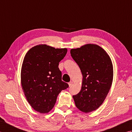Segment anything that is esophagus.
Wrapping results in <instances>:
<instances>
[{"mask_svg":"<svg viewBox=\"0 0 132 132\" xmlns=\"http://www.w3.org/2000/svg\"><path fill=\"white\" fill-rule=\"evenodd\" d=\"M68 85L69 87H71V86H72V85H73V82L72 81H70L69 83H68Z\"/></svg>","mask_w":132,"mask_h":132,"instance_id":"1","label":"esophagus"}]
</instances>
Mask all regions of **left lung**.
<instances>
[{"label":"left lung","instance_id":"8db88e82","mask_svg":"<svg viewBox=\"0 0 132 132\" xmlns=\"http://www.w3.org/2000/svg\"><path fill=\"white\" fill-rule=\"evenodd\" d=\"M71 55L82 75L81 90L73 96L75 105L86 113L96 111L103 103L112 84L111 59L103 48L94 44L71 49Z\"/></svg>","mask_w":132,"mask_h":132}]
</instances>
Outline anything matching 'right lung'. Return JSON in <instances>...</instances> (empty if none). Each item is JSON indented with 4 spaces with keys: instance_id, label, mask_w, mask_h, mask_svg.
I'll use <instances>...</instances> for the list:
<instances>
[{
    "instance_id": "add662e5",
    "label": "right lung",
    "mask_w": 132,
    "mask_h": 132,
    "mask_svg": "<svg viewBox=\"0 0 132 132\" xmlns=\"http://www.w3.org/2000/svg\"><path fill=\"white\" fill-rule=\"evenodd\" d=\"M67 49L47 44L32 47L26 54L21 69V84L27 100L35 111L48 113L55 106L57 96L69 86L61 80L59 62Z\"/></svg>"
}]
</instances>
